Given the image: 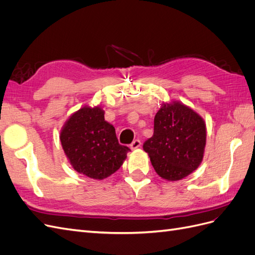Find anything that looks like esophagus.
I'll list each match as a JSON object with an SVG mask.
<instances>
[{
  "instance_id": "obj_1",
  "label": "esophagus",
  "mask_w": 255,
  "mask_h": 255,
  "mask_svg": "<svg viewBox=\"0 0 255 255\" xmlns=\"http://www.w3.org/2000/svg\"><path fill=\"white\" fill-rule=\"evenodd\" d=\"M140 145H141V141L139 139H135L132 143H130V149H132V150L138 149Z\"/></svg>"
}]
</instances>
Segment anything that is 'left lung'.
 Wrapping results in <instances>:
<instances>
[{
  "mask_svg": "<svg viewBox=\"0 0 255 255\" xmlns=\"http://www.w3.org/2000/svg\"><path fill=\"white\" fill-rule=\"evenodd\" d=\"M206 142L203 119L181 103L163 104L154 117V134L142 148L156 173L177 181L201 164Z\"/></svg>",
  "mask_w": 255,
  "mask_h": 255,
  "instance_id": "1",
  "label": "left lung"
}]
</instances>
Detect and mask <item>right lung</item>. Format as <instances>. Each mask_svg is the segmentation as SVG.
<instances>
[{"label":"right lung","instance_id":"add662e5","mask_svg":"<svg viewBox=\"0 0 255 255\" xmlns=\"http://www.w3.org/2000/svg\"><path fill=\"white\" fill-rule=\"evenodd\" d=\"M60 141L74 170L96 180L117 171L130 151L119 143L100 107L85 106L74 113L61 130Z\"/></svg>","mask_w":255,"mask_h":255}]
</instances>
